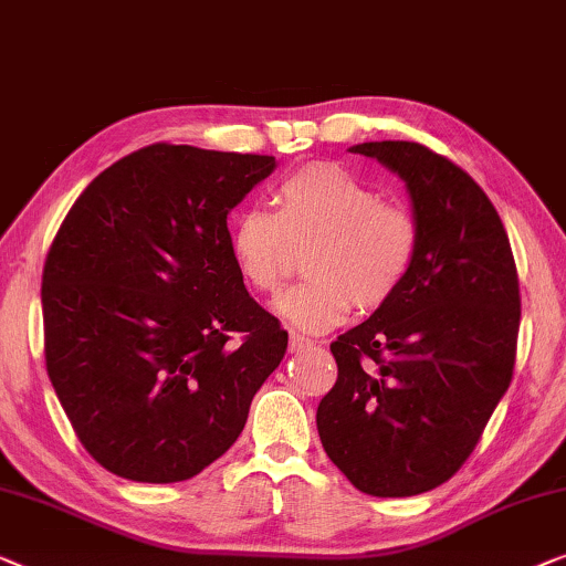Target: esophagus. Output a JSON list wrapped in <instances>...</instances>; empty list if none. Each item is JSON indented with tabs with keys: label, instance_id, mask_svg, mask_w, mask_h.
<instances>
[{
	"label": "esophagus",
	"instance_id": "34e87169",
	"mask_svg": "<svg viewBox=\"0 0 566 566\" xmlns=\"http://www.w3.org/2000/svg\"><path fill=\"white\" fill-rule=\"evenodd\" d=\"M311 347H314V342L308 337H301V334H291L289 337V352H293V355H298V352L311 349Z\"/></svg>",
	"mask_w": 566,
	"mask_h": 566
}]
</instances>
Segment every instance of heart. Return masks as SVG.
Here are the masks:
<instances>
[{
    "label": "heart",
    "mask_w": 566,
    "mask_h": 566,
    "mask_svg": "<svg viewBox=\"0 0 566 566\" xmlns=\"http://www.w3.org/2000/svg\"><path fill=\"white\" fill-rule=\"evenodd\" d=\"M291 248H311V277L283 293L275 311L293 329L318 334L355 306L378 311L396 298L419 255V222L349 170L306 166L277 186L275 214L248 209L229 232L237 273L258 293L281 289Z\"/></svg>",
    "instance_id": "obj_1"
}]
</instances>
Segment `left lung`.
<instances>
[{
  "instance_id": "obj_1",
  "label": "left lung",
  "mask_w": 566,
  "mask_h": 566,
  "mask_svg": "<svg viewBox=\"0 0 566 566\" xmlns=\"http://www.w3.org/2000/svg\"><path fill=\"white\" fill-rule=\"evenodd\" d=\"M349 153L406 184L419 255L396 298L332 342L316 429L357 490L408 497L460 470L511 385L518 273L495 207L452 160L403 140Z\"/></svg>"
}]
</instances>
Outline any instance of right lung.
Here are the masks:
<instances>
[{
	"mask_svg": "<svg viewBox=\"0 0 566 566\" xmlns=\"http://www.w3.org/2000/svg\"><path fill=\"white\" fill-rule=\"evenodd\" d=\"M273 155L150 145L86 186L43 268L45 365L86 452L191 480L234 444L289 332L244 289L227 214Z\"/></svg>",
	"mask_w": 566,
	"mask_h": 566,
	"instance_id": "obj_1",
	"label": "right lung"
}]
</instances>
